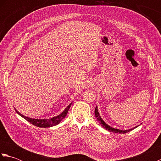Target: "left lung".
Instances as JSON below:
<instances>
[{
    "label": "left lung",
    "mask_w": 161,
    "mask_h": 161,
    "mask_svg": "<svg viewBox=\"0 0 161 161\" xmlns=\"http://www.w3.org/2000/svg\"><path fill=\"white\" fill-rule=\"evenodd\" d=\"M95 117H96V118L97 119V120L99 121V122H100V124L101 125L102 127L104 128L105 129L108 130V131H111V132H114V133H127L129 131H131V130H133V129H136V127H137V126H135V127L128 129V130H121V129H115V128L111 127V126L108 125L107 123H106L103 120V119H102L101 116L100 115V114H99V112H98V109H97V106L95 108Z\"/></svg>",
    "instance_id": "1"
}]
</instances>
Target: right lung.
<instances>
[{"instance_id": "add662e5", "label": "right lung", "mask_w": 161, "mask_h": 161, "mask_svg": "<svg viewBox=\"0 0 161 161\" xmlns=\"http://www.w3.org/2000/svg\"><path fill=\"white\" fill-rule=\"evenodd\" d=\"M72 102L68 106V107L64 109V111L61 113V114L59 115H57L55 117H53L50 119H35V118H30L28 117H26V116L23 115L22 114H20V113L16 110L15 108L16 112L19 115L21 116L22 118L24 119H25L27 121H28L29 122L31 123L33 125H35L36 126H38V127H50V126H53L57 125L62 120V119L66 117V115L68 114V111L69 110L70 107H71Z\"/></svg>"}]
</instances>
